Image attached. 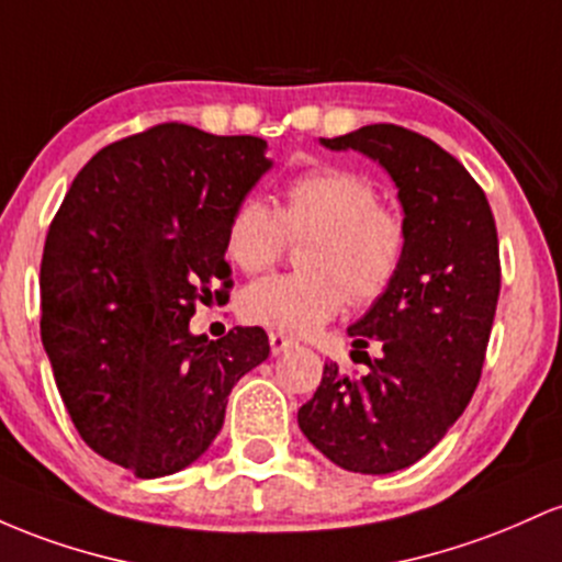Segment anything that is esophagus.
Returning a JSON list of instances; mask_svg holds the SVG:
<instances>
[{"label":"esophagus","instance_id":"esophagus-1","mask_svg":"<svg viewBox=\"0 0 562 562\" xmlns=\"http://www.w3.org/2000/svg\"><path fill=\"white\" fill-rule=\"evenodd\" d=\"M268 339H270V350H273V356H279V352H283V350L292 348V345H294V339L286 337L283 331H270Z\"/></svg>","mask_w":562,"mask_h":562}]
</instances>
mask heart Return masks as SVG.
Segmentation results:
<instances>
[{
	"mask_svg": "<svg viewBox=\"0 0 562 562\" xmlns=\"http://www.w3.org/2000/svg\"><path fill=\"white\" fill-rule=\"evenodd\" d=\"M289 238H305L302 270L251 283L238 311L251 324L307 334L348 297L371 305L393 286L408 251V223L398 206L380 201L369 175L321 167L286 182L279 210L260 196L238 201L225 249L236 268L257 276L281 260Z\"/></svg>",
	"mask_w": 562,
	"mask_h": 562,
	"instance_id": "b5f03b06",
	"label": "heart"
}]
</instances>
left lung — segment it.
Instances as JSON below:
<instances>
[{
	"label": "left lung",
	"instance_id": "obj_1",
	"mask_svg": "<svg viewBox=\"0 0 562 562\" xmlns=\"http://www.w3.org/2000/svg\"><path fill=\"white\" fill-rule=\"evenodd\" d=\"M331 150H361L398 186L408 251L398 279L358 324L350 380L324 366L300 408L305 438L342 470L387 475L419 462L462 417L481 382L502 289L494 212L472 175L419 132L369 124L324 137ZM381 350L369 359L364 348Z\"/></svg>",
	"mask_w": 562,
	"mask_h": 562
}]
</instances>
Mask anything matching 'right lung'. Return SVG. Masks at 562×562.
<instances>
[{"label": "right lung", "instance_id": "add662e5", "mask_svg": "<svg viewBox=\"0 0 562 562\" xmlns=\"http://www.w3.org/2000/svg\"><path fill=\"white\" fill-rule=\"evenodd\" d=\"M265 140L164 122L81 167L42 255V342L81 440L137 477L210 449L233 384L268 358L260 326L193 337L231 297V214L270 167Z\"/></svg>", "mask_w": 562, "mask_h": 562}]
</instances>
